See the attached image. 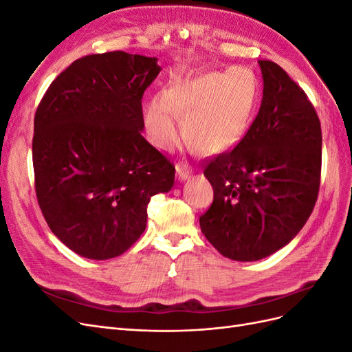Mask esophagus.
Wrapping results in <instances>:
<instances>
[{
  "label": "esophagus",
  "instance_id": "esophagus-1",
  "mask_svg": "<svg viewBox=\"0 0 352 352\" xmlns=\"http://www.w3.org/2000/svg\"><path fill=\"white\" fill-rule=\"evenodd\" d=\"M176 176L179 180H186L190 176V167L188 164H176Z\"/></svg>",
  "mask_w": 352,
  "mask_h": 352
}]
</instances>
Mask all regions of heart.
Returning <instances> with one entry per match:
<instances>
[{
  "label": "heart",
  "instance_id": "heart-1",
  "mask_svg": "<svg viewBox=\"0 0 352 352\" xmlns=\"http://www.w3.org/2000/svg\"><path fill=\"white\" fill-rule=\"evenodd\" d=\"M260 97V82L250 67L235 66L176 80L148 101L144 123L150 142L170 150L185 120L186 140L207 154L235 146L250 129Z\"/></svg>",
  "mask_w": 352,
  "mask_h": 352
}]
</instances>
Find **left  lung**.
Listing matches in <instances>:
<instances>
[{
  "label": "left lung",
  "mask_w": 352,
  "mask_h": 352,
  "mask_svg": "<svg viewBox=\"0 0 352 352\" xmlns=\"http://www.w3.org/2000/svg\"><path fill=\"white\" fill-rule=\"evenodd\" d=\"M263 100L248 132L204 168L214 190L201 232L221 255L257 261L289 243L313 212L322 173V127L305 92L260 60Z\"/></svg>",
  "instance_id": "1"
}]
</instances>
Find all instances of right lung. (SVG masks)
I'll return each instance as SVG.
<instances>
[{
  "mask_svg": "<svg viewBox=\"0 0 352 352\" xmlns=\"http://www.w3.org/2000/svg\"><path fill=\"white\" fill-rule=\"evenodd\" d=\"M155 57L111 51L82 57L52 80L34 122L35 190L51 232L80 257L122 255L146 226L151 197L175 166L142 136V95Z\"/></svg>",
  "mask_w": 352,
  "mask_h": 352,
  "instance_id": "1",
  "label": "right lung"
}]
</instances>
